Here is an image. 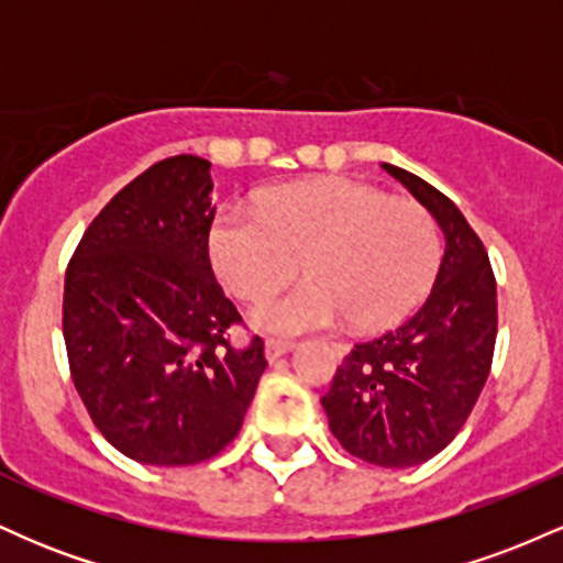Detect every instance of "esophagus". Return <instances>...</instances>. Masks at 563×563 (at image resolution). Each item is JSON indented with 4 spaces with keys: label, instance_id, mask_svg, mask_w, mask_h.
Masks as SVG:
<instances>
[{
    "label": "esophagus",
    "instance_id": "esophagus-1",
    "mask_svg": "<svg viewBox=\"0 0 563 563\" xmlns=\"http://www.w3.org/2000/svg\"><path fill=\"white\" fill-rule=\"evenodd\" d=\"M290 349H294L290 341H267V344H264V357H267L269 363H275V360H280L283 354H288Z\"/></svg>",
    "mask_w": 563,
    "mask_h": 563
}]
</instances>
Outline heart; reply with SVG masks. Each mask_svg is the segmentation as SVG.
<instances>
[{"label":"heart","mask_w":563,"mask_h":563,"mask_svg":"<svg viewBox=\"0 0 563 563\" xmlns=\"http://www.w3.org/2000/svg\"><path fill=\"white\" fill-rule=\"evenodd\" d=\"M219 277L241 299H260L299 269L307 280L251 309L262 333L325 331L349 320L373 331L405 318L439 267V230L421 203L352 179L280 185L256 211H219L209 235Z\"/></svg>","instance_id":"b5f03b06"}]
</instances>
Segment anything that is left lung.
<instances>
[{
    "label": "left lung",
    "instance_id": "1",
    "mask_svg": "<svg viewBox=\"0 0 563 563\" xmlns=\"http://www.w3.org/2000/svg\"><path fill=\"white\" fill-rule=\"evenodd\" d=\"M380 166L437 219L442 264L429 299L394 331L354 344L320 402L346 452L410 468L448 448L479 399L495 352L497 288L461 209L416 174Z\"/></svg>",
    "mask_w": 563,
    "mask_h": 563
}]
</instances>
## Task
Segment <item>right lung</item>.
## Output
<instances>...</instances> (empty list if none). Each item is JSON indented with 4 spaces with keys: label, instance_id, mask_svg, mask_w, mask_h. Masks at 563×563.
Returning a JSON list of instances; mask_svg holds the SVG:
<instances>
[{
    "label": "right lung",
    "instance_id": "right-lung-1",
    "mask_svg": "<svg viewBox=\"0 0 563 563\" xmlns=\"http://www.w3.org/2000/svg\"><path fill=\"white\" fill-rule=\"evenodd\" d=\"M211 164L172 156L84 232L63 290L70 376L100 434L145 466H192L243 426L267 360L232 349L241 322L209 260Z\"/></svg>",
    "mask_w": 563,
    "mask_h": 563
}]
</instances>
